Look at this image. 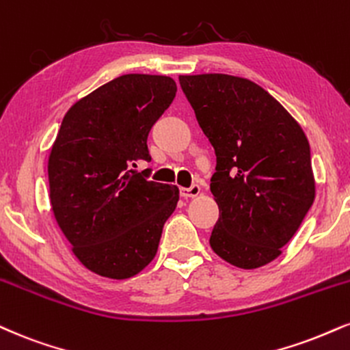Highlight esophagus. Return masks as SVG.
<instances>
[{
	"label": "esophagus",
	"instance_id": "1",
	"mask_svg": "<svg viewBox=\"0 0 350 350\" xmlns=\"http://www.w3.org/2000/svg\"><path fill=\"white\" fill-rule=\"evenodd\" d=\"M200 193V186L199 184H192L191 187H180V196L184 199H191V197H197Z\"/></svg>",
	"mask_w": 350,
	"mask_h": 350
}]
</instances>
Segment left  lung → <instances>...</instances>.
Returning <instances> with one entry per match:
<instances>
[{
  "mask_svg": "<svg viewBox=\"0 0 350 350\" xmlns=\"http://www.w3.org/2000/svg\"><path fill=\"white\" fill-rule=\"evenodd\" d=\"M217 154L210 191L220 217L210 246L241 269L280 254L314 200L306 135L266 90L230 75L179 77Z\"/></svg>",
  "mask_w": 350,
  "mask_h": 350,
  "instance_id": "1",
  "label": "left lung"
}]
</instances>
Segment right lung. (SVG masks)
Returning a JSON list of instances; mask_svg holds the SVG:
<instances>
[{"instance_id": "obj_1", "label": "right lung", "mask_w": 350, "mask_h": 350, "mask_svg": "<svg viewBox=\"0 0 350 350\" xmlns=\"http://www.w3.org/2000/svg\"><path fill=\"white\" fill-rule=\"evenodd\" d=\"M170 77L124 75L78 100L63 117L49 158L50 202L83 266L129 279L157 256L179 200L176 186L148 180V133L171 106Z\"/></svg>"}]
</instances>
